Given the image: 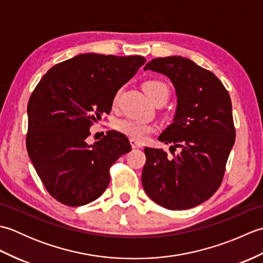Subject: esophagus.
<instances>
[{"label":"esophagus","mask_w":263,"mask_h":263,"mask_svg":"<svg viewBox=\"0 0 263 263\" xmlns=\"http://www.w3.org/2000/svg\"><path fill=\"white\" fill-rule=\"evenodd\" d=\"M130 143L132 148H141L143 144L142 142H140L139 140H136V139H130Z\"/></svg>","instance_id":"1"}]
</instances>
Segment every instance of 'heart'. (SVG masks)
<instances>
[{
  "mask_svg": "<svg viewBox=\"0 0 263 263\" xmlns=\"http://www.w3.org/2000/svg\"><path fill=\"white\" fill-rule=\"evenodd\" d=\"M143 89L148 95V97L152 99L153 102L159 97L165 96L168 98L170 96L168 87H167L164 82H161L159 80H149L147 82H144ZM120 93L121 91H117L113 98L114 107L119 105ZM114 127L117 132L122 133V135H125L126 137H130L131 139H136V140L139 141L147 139L156 130L155 124L133 119L117 120L114 123Z\"/></svg>",
  "mask_w": 263,
  "mask_h": 263,
  "instance_id": "1",
  "label": "heart"
}]
</instances>
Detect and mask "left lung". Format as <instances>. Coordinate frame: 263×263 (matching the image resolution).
I'll list each match as a JSON object with an SVG mask.
<instances>
[{
    "instance_id": "1",
    "label": "left lung",
    "mask_w": 263,
    "mask_h": 263,
    "mask_svg": "<svg viewBox=\"0 0 263 263\" xmlns=\"http://www.w3.org/2000/svg\"><path fill=\"white\" fill-rule=\"evenodd\" d=\"M143 70L168 77L177 95L174 122L158 138L172 144L173 157L144 148L143 189L166 209L193 208L212 197L224 178L236 136L230 93L212 72L182 57L154 59Z\"/></svg>"
}]
</instances>
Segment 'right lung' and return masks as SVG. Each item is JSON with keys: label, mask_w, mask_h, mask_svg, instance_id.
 <instances>
[{"label": "right lung", "mask_w": 263, "mask_h": 263, "mask_svg": "<svg viewBox=\"0 0 263 263\" xmlns=\"http://www.w3.org/2000/svg\"><path fill=\"white\" fill-rule=\"evenodd\" d=\"M146 59L80 54L49 69L28 102L27 152L44 186L59 202L79 206L109 184V168L131 152L128 139L108 131L88 144L89 128L109 114L119 89Z\"/></svg>", "instance_id": "right-lung-1"}]
</instances>
